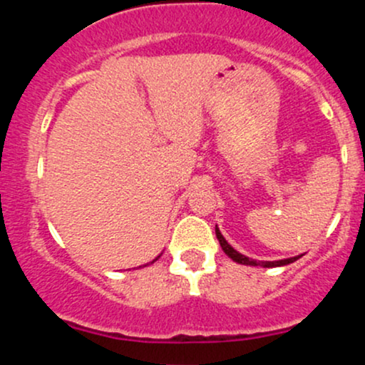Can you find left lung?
<instances>
[{"label":"left lung","instance_id":"8db88e82","mask_svg":"<svg viewBox=\"0 0 365 365\" xmlns=\"http://www.w3.org/2000/svg\"><path fill=\"white\" fill-rule=\"evenodd\" d=\"M216 237H217V240H220V245H221V249L225 250V254L238 264H250V266H262V267H278V266H287V264L295 262L297 259L302 257V255H297V257L282 259V261H259L257 262V261H254V259H249V257H245V255H242L240 252H237V250L225 240V237L221 235V232L217 230V226H216Z\"/></svg>","mask_w":365,"mask_h":365}]
</instances>
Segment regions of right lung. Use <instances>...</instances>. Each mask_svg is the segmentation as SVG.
I'll list each match as a JSON object with an SVG mask.
<instances>
[{
  "instance_id": "add662e5",
  "label": "right lung",
  "mask_w": 365,
  "mask_h": 365,
  "mask_svg": "<svg viewBox=\"0 0 365 365\" xmlns=\"http://www.w3.org/2000/svg\"><path fill=\"white\" fill-rule=\"evenodd\" d=\"M153 262H154V261H153Z\"/></svg>"
}]
</instances>
